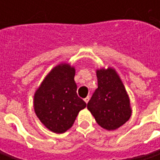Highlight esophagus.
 I'll list each match as a JSON object with an SVG mask.
<instances>
[{
	"label": "esophagus",
	"mask_w": 160,
	"mask_h": 160,
	"mask_svg": "<svg viewBox=\"0 0 160 160\" xmlns=\"http://www.w3.org/2000/svg\"><path fill=\"white\" fill-rule=\"evenodd\" d=\"M90 100V96H87L85 99H84V102H85V103H88V102H89Z\"/></svg>",
	"instance_id": "1"
}]
</instances>
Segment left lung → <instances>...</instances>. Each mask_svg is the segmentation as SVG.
I'll use <instances>...</instances> for the list:
<instances>
[{
  "instance_id": "1",
  "label": "left lung",
  "mask_w": 160,
  "mask_h": 160,
  "mask_svg": "<svg viewBox=\"0 0 160 160\" xmlns=\"http://www.w3.org/2000/svg\"><path fill=\"white\" fill-rule=\"evenodd\" d=\"M98 88L87 103V108L98 125L108 131L119 128L131 118L130 99L119 75L108 67L96 70Z\"/></svg>"
}]
</instances>
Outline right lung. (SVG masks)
Here are the masks:
<instances>
[{"label": "right lung", "instance_id": "right-lung-1", "mask_svg": "<svg viewBox=\"0 0 160 160\" xmlns=\"http://www.w3.org/2000/svg\"><path fill=\"white\" fill-rule=\"evenodd\" d=\"M76 69L68 63L54 67L34 94V109L42 124L50 131L63 133L72 127L86 103L77 94Z\"/></svg>", "mask_w": 160, "mask_h": 160}]
</instances>
